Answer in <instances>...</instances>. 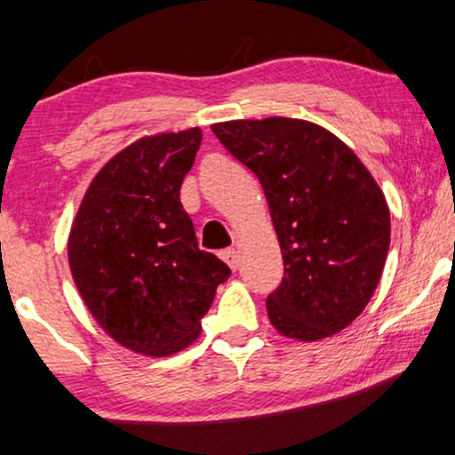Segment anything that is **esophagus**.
<instances>
[{
    "mask_svg": "<svg viewBox=\"0 0 455 455\" xmlns=\"http://www.w3.org/2000/svg\"><path fill=\"white\" fill-rule=\"evenodd\" d=\"M222 260L227 262L228 267H231L233 271H237V267H239V251L237 250H224L222 251Z\"/></svg>",
    "mask_w": 455,
    "mask_h": 455,
    "instance_id": "esophagus-1",
    "label": "esophagus"
}]
</instances>
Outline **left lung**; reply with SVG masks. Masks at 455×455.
<instances>
[{
	"label": "left lung",
	"mask_w": 455,
	"mask_h": 455,
	"mask_svg": "<svg viewBox=\"0 0 455 455\" xmlns=\"http://www.w3.org/2000/svg\"><path fill=\"white\" fill-rule=\"evenodd\" d=\"M254 172L282 248L283 277L267 299L280 335L320 341L363 314L384 273L390 210L379 184L337 135L299 118L212 124Z\"/></svg>",
	"instance_id": "1"
}]
</instances>
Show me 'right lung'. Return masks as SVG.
Masks as SVG:
<instances>
[{"label":"right lung","instance_id":"1","mask_svg":"<svg viewBox=\"0 0 455 455\" xmlns=\"http://www.w3.org/2000/svg\"><path fill=\"white\" fill-rule=\"evenodd\" d=\"M201 129L156 133L100 169L68 239L71 277L106 335L144 355H172L201 335V317L231 269L199 250L180 204Z\"/></svg>","mask_w":455,"mask_h":455}]
</instances>
